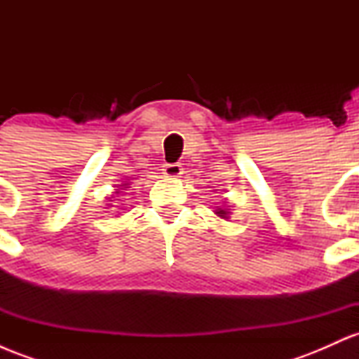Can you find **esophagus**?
<instances>
[{"mask_svg": "<svg viewBox=\"0 0 359 359\" xmlns=\"http://www.w3.org/2000/svg\"><path fill=\"white\" fill-rule=\"evenodd\" d=\"M163 174L170 177V179H179V177L182 175V167H180L179 163H168V165L163 168Z\"/></svg>", "mask_w": 359, "mask_h": 359, "instance_id": "34e87169", "label": "esophagus"}]
</instances>
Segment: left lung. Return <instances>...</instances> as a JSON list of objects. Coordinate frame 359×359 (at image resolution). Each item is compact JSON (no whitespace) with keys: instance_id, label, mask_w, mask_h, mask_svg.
<instances>
[{"instance_id":"8db88e82","label":"left lung","mask_w":359,"mask_h":359,"mask_svg":"<svg viewBox=\"0 0 359 359\" xmlns=\"http://www.w3.org/2000/svg\"><path fill=\"white\" fill-rule=\"evenodd\" d=\"M214 214H216V216H219L221 219H229V209L228 208H216V211H214Z\"/></svg>"}]
</instances>
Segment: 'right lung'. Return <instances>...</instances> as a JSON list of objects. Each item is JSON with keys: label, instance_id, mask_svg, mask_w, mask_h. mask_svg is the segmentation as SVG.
<instances>
[{"label": "right lung", "instance_id": "1", "mask_svg": "<svg viewBox=\"0 0 359 359\" xmlns=\"http://www.w3.org/2000/svg\"><path fill=\"white\" fill-rule=\"evenodd\" d=\"M128 187H130V184H128V182H123L121 185H118V189H114V194H113V196H111V197H108V201L113 199V197L119 196V194H121V192H125ZM106 205H109V208H113V204H106Z\"/></svg>", "mask_w": 359, "mask_h": 359}]
</instances>
